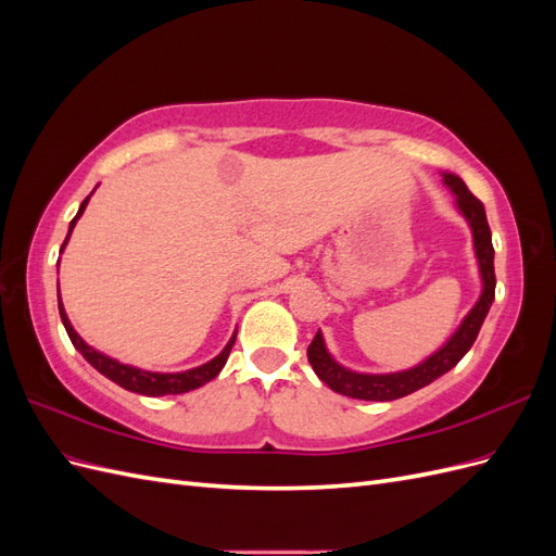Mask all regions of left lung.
<instances>
[{"instance_id":"1","label":"left lung","mask_w":556,"mask_h":556,"mask_svg":"<svg viewBox=\"0 0 556 556\" xmlns=\"http://www.w3.org/2000/svg\"><path fill=\"white\" fill-rule=\"evenodd\" d=\"M443 182L454 192V197H457V206L468 220L470 231H473V248H476L480 278H482V294L478 299V304L470 308L459 329L450 336V341L441 350H435L433 355L427 357L422 364H417L408 368V371H399V374L350 371V368L341 366L329 355L323 333L317 331L315 339L308 345V362L313 366V371L317 374V378L327 382L333 392L352 396V399H364V401H394L401 396H408L417 390H422L425 384L433 382L435 378L447 374L450 368L457 366L459 359L470 350V345L476 343L478 331L484 323L486 313H490L494 290H496L492 231H490V225H486L482 201L470 194L466 182L454 174H443Z\"/></svg>"}]
</instances>
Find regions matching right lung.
<instances>
[{
  "instance_id": "obj_1",
  "label": "right lung",
  "mask_w": 556,
  "mask_h": 556,
  "mask_svg": "<svg viewBox=\"0 0 556 556\" xmlns=\"http://www.w3.org/2000/svg\"><path fill=\"white\" fill-rule=\"evenodd\" d=\"M90 197H92V192H90L86 199H83V204H80L76 217H74L72 225H70V233H66V239H64V243H62V250H64L66 241H70V237H72V229H74L76 220L83 215V211H86ZM58 306H60L62 325H64L66 333H70V339H72L74 348L80 352V355L86 357V359L97 368L99 374L106 376V378L113 380L115 384L125 387V390H129V392L146 394V396L185 394V392H190V390H197V387H201V384H206L208 380H213L217 374L223 371V366L227 364V357H229V352H231V345H233V341H237V333H233L231 339H229V343L225 345V350L220 352V355H217V357L211 359V362H206V364L197 366V368H190V371H180V374H153V371H141V368H137V366L121 364V362H115V359L102 355V352H97L94 348H90V345H88L86 341H83L80 336L76 333V329L72 327L70 317H66V313H64L62 299H58Z\"/></svg>"
}]
</instances>
